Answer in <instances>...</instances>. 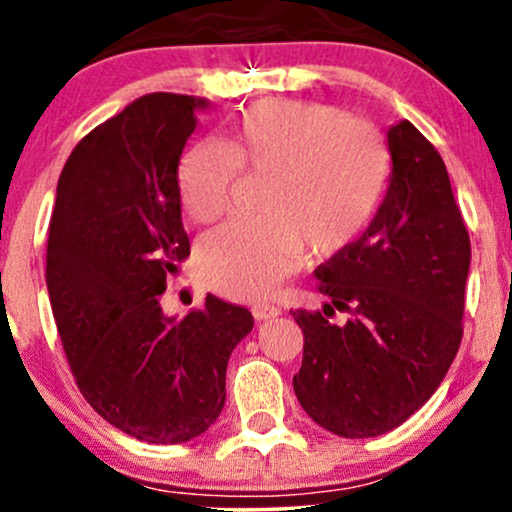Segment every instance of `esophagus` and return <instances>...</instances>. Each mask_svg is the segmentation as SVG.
<instances>
[{"instance_id": "esophagus-1", "label": "esophagus", "mask_w": 512, "mask_h": 512, "mask_svg": "<svg viewBox=\"0 0 512 512\" xmlns=\"http://www.w3.org/2000/svg\"><path fill=\"white\" fill-rule=\"evenodd\" d=\"M252 315H255V320H269V317L279 315V308L269 303H257L252 305Z\"/></svg>"}]
</instances>
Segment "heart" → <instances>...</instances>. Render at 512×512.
<instances>
[{"mask_svg": "<svg viewBox=\"0 0 512 512\" xmlns=\"http://www.w3.org/2000/svg\"><path fill=\"white\" fill-rule=\"evenodd\" d=\"M240 170L269 175L257 219L216 228L197 264L214 291L255 301L296 267L301 248L327 260L366 231L392 175L385 137L332 105L260 101L231 125L228 142H204L182 158L178 187L197 223L231 207Z\"/></svg>", "mask_w": 512, "mask_h": 512, "instance_id": "obj_1", "label": "heart"}]
</instances>
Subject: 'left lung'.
<instances>
[{
  "instance_id": "obj_1",
  "label": "left lung",
  "mask_w": 512,
  "mask_h": 512,
  "mask_svg": "<svg viewBox=\"0 0 512 512\" xmlns=\"http://www.w3.org/2000/svg\"><path fill=\"white\" fill-rule=\"evenodd\" d=\"M392 175L361 238L315 269L322 310H293L303 366L293 390L317 426L383 436L443 383L462 342L469 233L443 158L409 120L387 129ZM350 315L342 326L329 317Z\"/></svg>"
}]
</instances>
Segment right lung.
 <instances>
[{"label":"right lung","mask_w":512,"mask_h":512,"mask_svg":"<svg viewBox=\"0 0 512 512\" xmlns=\"http://www.w3.org/2000/svg\"><path fill=\"white\" fill-rule=\"evenodd\" d=\"M207 98L149 93L88 132L64 163L48 236L50 305L81 395L154 445L202 436L226 402L248 308L207 296L180 320L166 276L190 257L178 163Z\"/></svg>","instance_id":"1"}]
</instances>
